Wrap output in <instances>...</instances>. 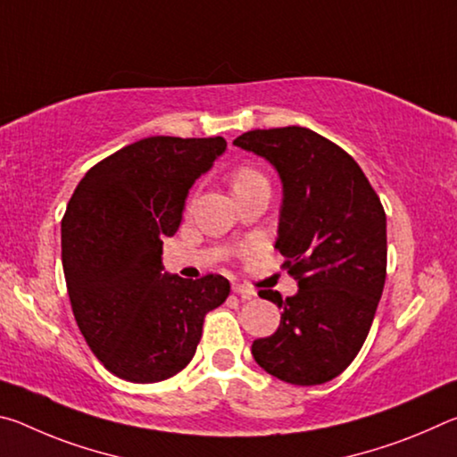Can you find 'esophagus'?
Listing matches in <instances>:
<instances>
[{
    "label": "esophagus",
    "mask_w": 457,
    "mask_h": 457,
    "mask_svg": "<svg viewBox=\"0 0 457 457\" xmlns=\"http://www.w3.org/2000/svg\"><path fill=\"white\" fill-rule=\"evenodd\" d=\"M231 290H234L236 294H239L244 300H252L253 296H256V292H253V288H250V286H244V284H234L231 286Z\"/></svg>",
    "instance_id": "obj_1"
}]
</instances>
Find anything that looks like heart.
Listing matches in <instances>:
<instances>
[{
	"instance_id": "1",
	"label": "heart",
	"mask_w": 457,
	"mask_h": 457,
	"mask_svg": "<svg viewBox=\"0 0 457 457\" xmlns=\"http://www.w3.org/2000/svg\"><path fill=\"white\" fill-rule=\"evenodd\" d=\"M260 179H264V177H262L258 171H253V169H239V171L234 177V189L245 187V185H250L253 181H260Z\"/></svg>"
}]
</instances>
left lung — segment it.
I'll return each instance as SVG.
<instances>
[{
    "label": "left lung",
    "instance_id": "1",
    "mask_svg": "<svg viewBox=\"0 0 457 457\" xmlns=\"http://www.w3.org/2000/svg\"><path fill=\"white\" fill-rule=\"evenodd\" d=\"M236 146L266 159L282 181L274 247L298 282L294 296L260 290L282 308L280 327L253 340L266 373L320 385L357 357L375 319L386 274V218L349 153L304 127L247 130Z\"/></svg>",
    "mask_w": 457,
    "mask_h": 457
}]
</instances>
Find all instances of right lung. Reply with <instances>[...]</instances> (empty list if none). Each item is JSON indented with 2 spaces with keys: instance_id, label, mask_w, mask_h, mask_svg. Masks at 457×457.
<instances>
[{
  "instance_id": "right-lung-1",
  "label": "right lung",
  "mask_w": 457,
  "mask_h": 457,
  "mask_svg": "<svg viewBox=\"0 0 457 457\" xmlns=\"http://www.w3.org/2000/svg\"><path fill=\"white\" fill-rule=\"evenodd\" d=\"M221 137H149L82 177L62 220V266L74 319L96 359L130 383H157L195 354L205 314L226 303L220 274L163 272L201 175L226 153Z\"/></svg>"
}]
</instances>
